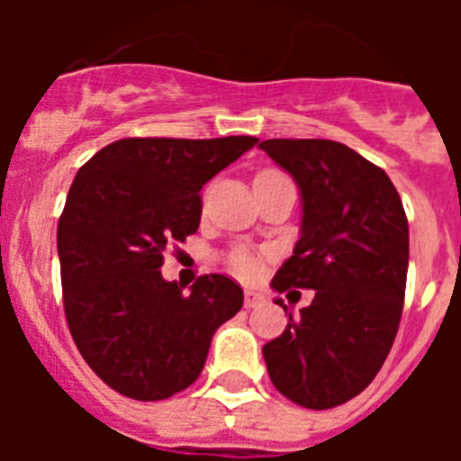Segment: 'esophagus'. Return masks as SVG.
<instances>
[{"instance_id": "34e87169", "label": "esophagus", "mask_w": 461, "mask_h": 461, "mask_svg": "<svg viewBox=\"0 0 461 461\" xmlns=\"http://www.w3.org/2000/svg\"><path fill=\"white\" fill-rule=\"evenodd\" d=\"M260 303H263V295H260V293H254V291L244 293V307H247V309L258 307Z\"/></svg>"}]
</instances>
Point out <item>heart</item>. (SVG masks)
I'll list each match as a JSON object with an SVG mask.
<instances>
[{
    "mask_svg": "<svg viewBox=\"0 0 461 461\" xmlns=\"http://www.w3.org/2000/svg\"><path fill=\"white\" fill-rule=\"evenodd\" d=\"M228 267L240 279H254L260 272V260L258 256L254 254L247 247H235L230 254H228Z\"/></svg>",
    "mask_w": 461,
    "mask_h": 461,
    "instance_id": "obj_1",
    "label": "heart"
}]
</instances>
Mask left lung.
Instances as JSON below:
<instances>
[{"label":"left lung","mask_w":461,"mask_h":461,"mask_svg":"<svg viewBox=\"0 0 461 461\" xmlns=\"http://www.w3.org/2000/svg\"><path fill=\"white\" fill-rule=\"evenodd\" d=\"M260 149L303 194V235L272 288L316 291L263 346L267 374L295 404L335 409L367 388L393 348L409 270L404 205L385 170L341 142L272 138Z\"/></svg>","instance_id":"left-lung-1"}]
</instances>
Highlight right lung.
I'll use <instances>...</instances> for the list:
<instances>
[{
	"label": "right lung",
	"instance_id": "obj_1",
	"mask_svg": "<svg viewBox=\"0 0 461 461\" xmlns=\"http://www.w3.org/2000/svg\"><path fill=\"white\" fill-rule=\"evenodd\" d=\"M256 142L122 138L76 175L57 226L64 313L85 362L124 397L158 402L189 388L212 335L242 309L226 275L182 293L161 266L170 244L198 230L203 185Z\"/></svg>",
	"mask_w": 461,
	"mask_h": 461
}]
</instances>
